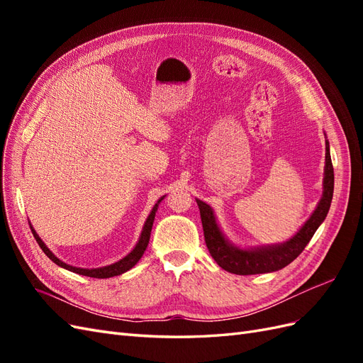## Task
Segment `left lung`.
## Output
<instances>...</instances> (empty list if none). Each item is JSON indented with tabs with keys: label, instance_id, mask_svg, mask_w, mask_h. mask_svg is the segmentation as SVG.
Wrapping results in <instances>:
<instances>
[{
	"label": "left lung",
	"instance_id": "1",
	"mask_svg": "<svg viewBox=\"0 0 363 363\" xmlns=\"http://www.w3.org/2000/svg\"><path fill=\"white\" fill-rule=\"evenodd\" d=\"M333 186L335 174L330 157V147H328V140H325L323 196L313 213L298 232H296V235H294L286 242L257 248H239L232 242H228V239L218 227L212 207L203 203L201 200H196V204H199L200 208L204 239L208 252H211V256L215 259L219 267L232 274H238V276L265 274L284 268L301 255V251L309 244V240L315 235L318 227L323 224L332 204Z\"/></svg>",
	"mask_w": 363,
	"mask_h": 363
}]
</instances>
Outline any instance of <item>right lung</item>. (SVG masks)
Segmentation results:
<instances>
[{"mask_svg": "<svg viewBox=\"0 0 363 363\" xmlns=\"http://www.w3.org/2000/svg\"><path fill=\"white\" fill-rule=\"evenodd\" d=\"M163 200L162 199L155 204V207H152V211L150 212L147 221L144 224V228H142V233H140V238L138 240L136 247L131 250L128 255L125 257H123L121 260L112 263V265H107V267H101V268H92V269H86V268H77V267H71L68 265V263L62 262L60 259H57L56 256L52 255V251H50V248L42 242V239L39 238V235L36 233V230L33 228L31 225V232H33V236H35L36 242L39 244V247L42 248V251L45 252V255L56 263V265L68 269V271H72V272H77L80 274V276H87V277H94V279H108V277H115V276H121V274H124L125 271L133 268L136 263L139 262V259L142 257V255H144V251L147 250L148 247V240H150V235H151V228H152V223H155V216H156V212H157V207L160 204V201Z\"/></svg>", "mask_w": 363, "mask_h": 363, "instance_id": "right-lung-1", "label": "right lung"}]
</instances>
